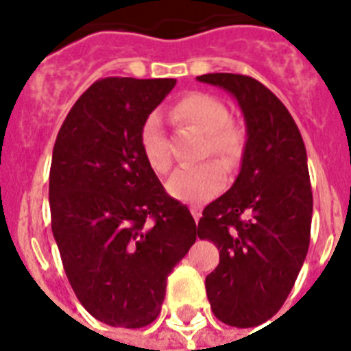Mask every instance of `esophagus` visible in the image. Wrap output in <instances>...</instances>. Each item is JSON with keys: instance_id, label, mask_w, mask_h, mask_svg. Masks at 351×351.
<instances>
[{"instance_id": "34e87169", "label": "esophagus", "mask_w": 351, "mask_h": 351, "mask_svg": "<svg viewBox=\"0 0 351 351\" xmlns=\"http://www.w3.org/2000/svg\"><path fill=\"white\" fill-rule=\"evenodd\" d=\"M191 215H193V219L198 222V220H200V217H202V209L197 208V206H191Z\"/></svg>"}]
</instances>
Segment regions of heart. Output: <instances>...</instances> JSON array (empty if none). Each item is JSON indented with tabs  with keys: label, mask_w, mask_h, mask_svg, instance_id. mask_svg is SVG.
Listing matches in <instances>:
<instances>
[{
	"label": "heart",
	"mask_w": 351,
	"mask_h": 351,
	"mask_svg": "<svg viewBox=\"0 0 351 351\" xmlns=\"http://www.w3.org/2000/svg\"><path fill=\"white\" fill-rule=\"evenodd\" d=\"M171 117L184 123H191L206 134L204 153H213L228 165H234L244 151V131L228 120V107L208 93H189L171 109ZM140 151L154 173H167L171 167V153L165 140L162 120L151 112L140 127ZM226 167L217 160L186 165L171 176L167 193L176 200L202 204L217 197L226 186Z\"/></svg>",
	"instance_id": "1"
}]
</instances>
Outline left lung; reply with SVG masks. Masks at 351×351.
I'll return each instance as SVG.
<instances>
[{
  "instance_id": "obj_1",
  "label": "left lung",
  "mask_w": 351,
  "mask_h": 351,
  "mask_svg": "<svg viewBox=\"0 0 351 351\" xmlns=\"http://www.w3.org/2000/svg\"><path fill=\"white\" fill-rule=\"evenodd\" d=\"M197 80L234 96L247 136L237 180L198 222V237L220 250L206 291L219 321L258 326L282 308L310 245L306 147L282 101L255 78L213 73Z\"/></svg>"
}]
</instances>
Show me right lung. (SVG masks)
<instances>
[{
    "instance_id": "1",
    "label": "right lung",
    "mask_w": 351,
    "mask_h": 351,
    "mask_svg": "<svg viewBox=\"0 0 351 351\" xmlns=\"http://www.w3.org/2000/svg\"><path fill=\"white\" fill-rule=\"evenodd\" d=\"M176 80L104 78L69 111L52 149V234L85 310L109 326L158 317L167 275L197 224L140 151V127Z\"/></svg>"
}]
</instances>
